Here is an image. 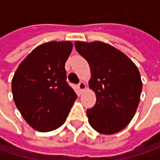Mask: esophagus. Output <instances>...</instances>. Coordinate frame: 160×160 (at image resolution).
<instances>
[{"label": "esophagus", "instance_id": "esophagus-1", "mask_svg": "<svg viewBox=\"0 0 160 160\" xmlns=\"http://www.w3.org/2000/svg\"><path fill=\"white\" fill-rule=\"evenodd\" d=\"M77 88H78V90L80 92H83V90H85V88H86V85H85V83H83V82H80L77 84Z\"/></svg>", "mask_w": 160, "mask_h": 160}]
</instances>
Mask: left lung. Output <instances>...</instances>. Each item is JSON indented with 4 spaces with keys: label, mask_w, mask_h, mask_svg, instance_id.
<instances>
[{
    "label": "left lung",
    "mask_w": 160,
    "mask_h": 160,
    "mask_svg": "<svg viewBox=\"0 0 160 160\" xmlns=\"http://www.w3.org/2000/svg\"><path fill=\"white\" fill-rule=\"evenodd\" d=\"M75 47L89 63V87L96 95L95 105L86 111L89 124L102 134L123 130L140 102L142 83L137 67L119 50L100 41L76 42Z\"/></svg>",
    "instance_id": "left-lung-1"
}]
</instances>
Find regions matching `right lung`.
I'll list each match as a JSON object with an SVG mask.
<instances>
[{
	"instance_id": "1",
	"label": "right lung",
	"mask_w": 160,
	"mask_h": 160,
	"mask_svg": "<svg viewBox=\"0 0 160 160\" xmlns=\"http://www.w3.org/2000/svg\"><path fill=\"white\" fill-rule=\"evenodd\" d=\"M73 43L49 42L34 49L17 68L11 82L16 106L39 132L61 126L77 96L67 83L65 63Z\"/></svg>"
}]
</instances>
